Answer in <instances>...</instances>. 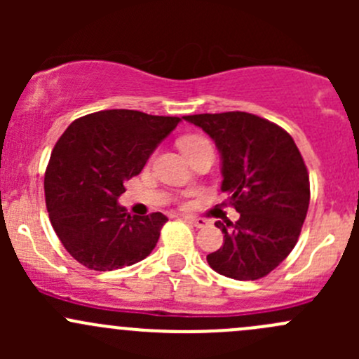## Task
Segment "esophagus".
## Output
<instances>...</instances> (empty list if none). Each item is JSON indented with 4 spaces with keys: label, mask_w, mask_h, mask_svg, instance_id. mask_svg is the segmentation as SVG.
<instances>
[{
    "label": "esophagus",
    "mask_w": 359,
    "mask_h": 359,
    "mask_svg": "<svg viewBox=\"0 0 359 359\" xmlns=\"http://www.w3.org/2000/svg\"><path fill=\"white\" fill-rule=\"evenodd\" d=\"M184 219H186L189 224H193L194 227H205L206 226L205 219H198V217H193V215H186Z\"/></svg>",
    "instance_id": "obj_1"
}]
</instances>
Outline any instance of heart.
Instances as JSON below:
<instances>
[{"label": "heart", "instance_id": "b5f03b06", "mask_svg": "<svg viewBox=\"0 0 359 359\" xmlns=\"http://www.w3.org/2000/svg\"><path fill=\"white\" fill-rule=\"evenodd\" d=\"M200 144H210V142L206 139H203V137H200V135L184 137V139L180 140V149H182V153H186L187 149H193V147L200 146Z\"/></svg>", "mask_w": 359, "mask_h": 359}]
</instances>
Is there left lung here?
Segmentation results:
<instances>
[{"label": "left lung", "instance_id": "1", "mask_svg": "<svg viewBox=\"0 0 359 359\" xmlns=\"http://www.w3.org/2000/svg\"><path fill=\"white\" fill-rule=\"evenodd\" d=\"M184 119L215 142L222 159L220 189L240 213L236 224L215 222L224 243L206 255L210 267L240 281L267 276L295 247L309 208V173L299 147L281 126L250 112Z\"/></svg>", "mask_w": 359, "mask_h": 359}]
</instances>
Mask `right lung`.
<instances>
[{
  "label": "right lung",
  "instance_id": "add662e5",
  "mask_svg": "<svg viewBox=\"0 0 359 359\" xmlns=\"http://www.w3.org/2000/svg\"><path fill=\"white\" fill-rule=\"evenodd\" d=\"M179 121L140 111H100L72 121L57 140L45 172L46 210L60 243L79 264L119 269L156 247L168 219L159 212L132 215L118 198Z\"/></svg>",
  "mask_w": 359,
  "mask_h": 359
}]
</instances>
